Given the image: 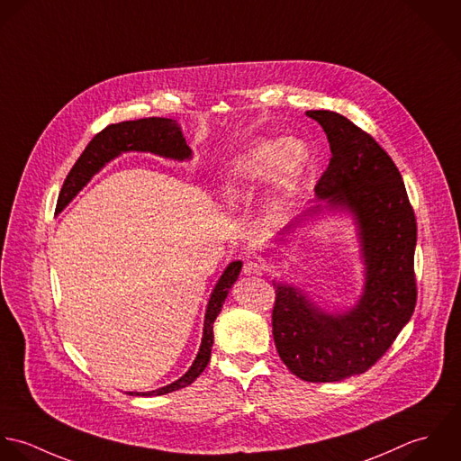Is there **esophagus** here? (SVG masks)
<instances>
[{"label":"esophagus","instance_id":"obj_1","mask_svg":"<svg viewBox=\"0 0 461 461\" xmlns=\"http://www.w3.org/2000/svg\"><path fill=\"white\" fill-rule=\"evenodd\" d=\"M244 275L246 276H260L262 273H264V267L260 266V264H257V262H253V260H248L246 264H244Z\"/></svg>","mask_w":461,"mask_h":461}]
</instances>
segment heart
<instances>
[{"label": "heart", "instance_id": "obj_1", "mask_svg": "<svg viewBox=\"0 0 461 461\" xmlns=\"http://www.w3.org/2000/svg\"><path fill=\"white\" fill-rule=\"evenodd\" d=\"M308 162L310 151L301 139L257 142L230 164L222 176L221 195L228 203H240L269 184L264 213L269 221L279 222L294 204Z\"/></svg>", "mask_w": 461, "mask_h": 461}]
</instances>
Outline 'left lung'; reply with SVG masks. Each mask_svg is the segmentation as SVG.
Returning a JSON list of instances; mask_svg holds the SVG:
<instances>
[{
  "label": "left lung",
  "mask_w": 461,
  "mask_h": 461,
  "mask_svg": "<svg viewBox=\"0 0 461 461\" xmlns=\"http://www.w3.org/2000/svg\"><path fill=\"white\" fill-rule=\"evenodd\" d=\"M330 142V166L310 206L283 233L322 213H348L357 228L364 288L348 310L330 312L292 285L275 281L273 337L283 364L310 383L364 374L393 344L417 301V222L401 173L386 151L348 117L308 110Z\"/></svg>",
  "instance_id": "8db88e82"
}]
</instances>
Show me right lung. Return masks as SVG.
Returning a JSON list of instances; mask_svg holds the SVG:
<instances>
[{
  "instance_id": "obj_1",
  "label": "right lung",
  "mask_w": 461,
  "mask_h": 461,
  "mask_svg": "<svg viewBox=\"0 0 461 461\" xmlns=\"http://www.w3.org/2000/svg\"><path fill=\"white\" fill-rule=\"evenodd\" d=\"M130 151L153 153L162 158H169L176 162H185L192 158V149L186 146L182 128L175 119L148 117V119L110 124L94 137L89 146L86 148V151L77 160V164L73 166V169L69 171L66 182L62 185V190L59 194L57 213H60L77 197V194L93 180L94 175H97L108 162ZM240 269H242L240 260L231 262L224 269L222 276L219 277V281L215 283L206 304L199 351L195 355V360L192 362V366L184 375L162 388H157L151 392H128L130 395H164V393L185 388L195 381V377L210 362L212 346H213V322L228 297L230 288L240 275Z\"/></svg>"
}]
</instances>
